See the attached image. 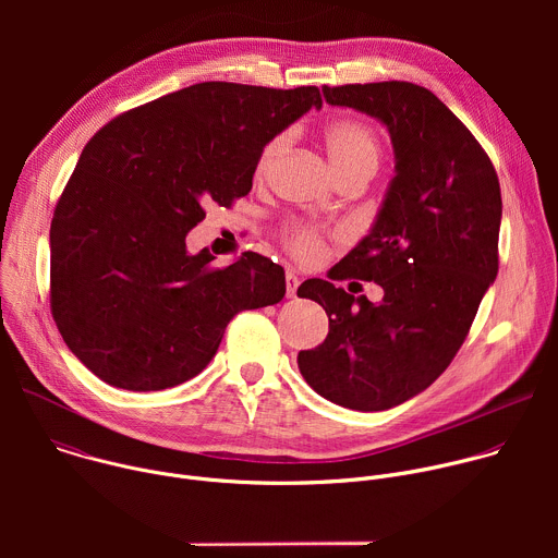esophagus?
Segmentation results:
<instances>
[{
    "label": "esophagus",
    "mask_w": 558,
    "mask_h": 558,
    "mask_svg": "<svg viewBox=\"0 0 558 558\" xmlns=\"http://www.w3.org/2000/svg\"><path fill=\"white\" fill-rule=\"evenodd\" d=\"M284 280H287V298H295V293H298V287H300V278H298V274H293V271H287Z\"/></svg>",
    "instance_id": "obj_1"
}]
</instances>
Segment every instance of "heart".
Instances as JSON below:
<instances>
[{
    "label": "heart",
    "mask_w": 558,
    "mask_h": 558,
    "mask_svg": "<svg viewBox=\"0 0 558 558\" xmlns=\"http://www.w3.org/2000/svg\"><path fill=\"white\" fill-rule=\"evenodd\" d=\"M325 138H327V147H329L333 163L342 177H349L351 172H357V170L375 172V168L379 163L381 147H379L377 134L368 125H364L360 121L342 119L327 128ZM287 145H289L287 132L274 136L265 145V149L258 156V163H256L258 177H265L271 172V168L278 161V156L287 149ZM291 250L300 260H315L323 254V241H320V235L311 229H298L291 235Z\"/></svg>",
    "instance_id": "obj_1"
}]
</instances>
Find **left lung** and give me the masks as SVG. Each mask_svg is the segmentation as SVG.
<instances>
[{"mask_svg":"<svg viewBox=\"0 0 558 558\" xmlns=\"http://www.w3.org/2000/svg\"><path fill=\"white\" fill-rule=\"evenodd\" d=\"M323 95L390 136L395 174L377 216L329 276L373 280L384 298L304 280L298 295L323 304L329 336L298 353V368L338 407L386 411L426 390L463 344L499 271L501 190L488 154L430 90L379 82Z\"/></svg>","mask_w":558,"mask_h":558,"instance_id":"8db88e82","label":"left lung"}]
</instances>
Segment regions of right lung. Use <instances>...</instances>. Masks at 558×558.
<instances>
[{
  "label": "right lung",
  "mask_w": 558,
  "mask_h": 558,
  "mask_svg": "<svg viewBox=\"0 0 558 558\" xmlns=\"http://www.w3.org/2000/svg\"><path fill=\"white\" fill-rule=\"evenodd\" d=\"M315 86L205 82L130 110L84 147L50 225V306L99 379L163 390L196 377L231 317L284 298V269L247 252L214 267L187 252L205 207L247 196L265 145L308 110Z\"/></svg>",
  "instance_id": "obj_1"
}]
</instances>
